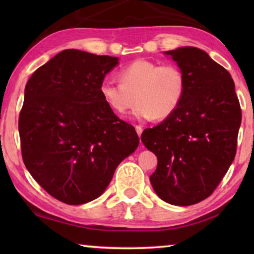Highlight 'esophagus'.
I'll return each instance as SVG.
<instances>
[{
    "mask_svg": "<svg viewBox=\"0 0 254 254\" xmlns=\"http://www.w3.org/2000/svg\"><path fill=\"white\" fill-rule=\"evenodd\" d=\"M135 131H136V133H137V135H141L142 134V131H143V128H142V127L141 126H135Z\"/></svg>",
    "mask_w": 254,
    "mask_h": 254,
    "instance_id": "1",
    "label": "esophagus"
}]
</instances>
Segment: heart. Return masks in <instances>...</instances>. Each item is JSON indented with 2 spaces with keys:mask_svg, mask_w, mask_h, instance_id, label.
Wrapping results in <instances>:
<instances>
[{
  "mask_svg": "<svg viewBox=\"0 0 254 254\" xmlns=\"http://www.w3.org/2000/svg\"><path fill=\"white\" fill-rule=\"evenodd\" d=\"M120 83L103 80L101 96L107 106L122 115L137 102L132 115L137 120H166L171 117L186 93L187 77L175 64L137 59L119 72Z\"/></svg>",
  "mask_w": 254,
  "mask_h": 254,
  "instance_id": "heart-1",
  "label": "heart"
}]
</instances>
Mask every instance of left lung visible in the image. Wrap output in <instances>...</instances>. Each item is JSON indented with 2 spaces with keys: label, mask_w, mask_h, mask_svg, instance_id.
Segmentation results:
<instances>
[{
  "label": "left lung",
  "mask_w": 254,
  "mask_h": 254,
  "mask_svg": "<svg viewBox=\"0 0 254 254\" xmlns=\"http://www.w3.org/2000/svg\"><path fill=\"white\" fill-rule=\"evenodd\" d=\"M187 77L177 111L141 135L158 158L150 176L171 205L199 203L213 194L234 160L242 119L234 81L224 67L195 47L166 51Z\"/></svg>",
  "instance_id": "8db88e82"
}]
</instances>
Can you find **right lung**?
Returning <instances> with one entry per match:
<instances>
[{
    "instance_id": "right-lung-1",
    "label": "right lung",
    "mask_w": 254,
    "mask_h": 254,
    "mask_svg": "<svg viewBox=\"0 0 254 254\" xmlns=\"http://www.w3.org/2000/svg\"><path fill=\"white\" fill-rule=\"evenodd\" d=\"M119 58L64 50L33 72L19 117L21 152L33 179L63 203L102 195L139 145L134 127L103 100L100 85Z\"/></svg>"
}]
</instances>
